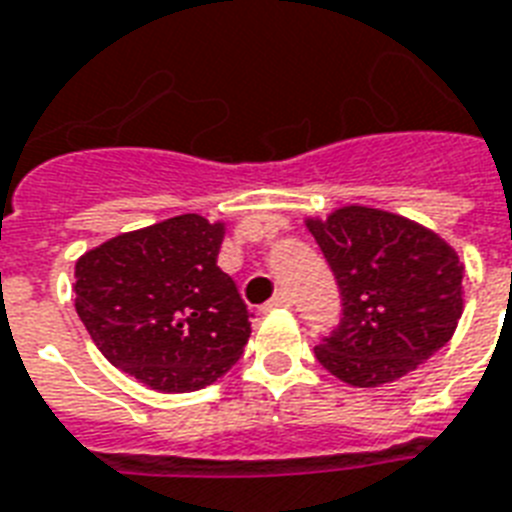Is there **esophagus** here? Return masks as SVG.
<instances>
[{
	"instance_id": "1",
	"label": "esophagus",
	"mask_w": 512,
	"mask_h": 512,
	"mask_svg": "<svg viewBox=\"0 0 512 512\" xmlns=\"http://www.w3.org/2000/svg\"><path fill=\"white\" fill-rule=\"evenodd\" d=\"M276 308H292V297H289L287 292H279V295L271 297V300H268V303L263 305L265 313L276 311Z\"/></svg>"
}]
</instances>
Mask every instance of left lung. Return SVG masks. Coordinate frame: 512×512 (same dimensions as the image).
Here are the masks:
<instances>
[{"label": "left lung", "mask_w": 512, "mask_h": 512, "mask_svg": "<svg viewBox=\"0 0 512 512\" xmlns=\"http://www.w3.org/2000/svg\"><path fill=\"white\" fill-rule=\"evenodd\" d=\"M340 289L342 316L313 348L319 364L356 388L414 372L452 340L462 316V263L428 228L372 207L308 220Z\"/></svg>", "instance_id": "obj_1"}]
</instances>
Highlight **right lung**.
<instances>
[{"label": "right lung", "mask_w": 512, "mask_h": 512, "mask_svg": "<svg viewBox=\"0 0 512 512\" xmlns=\"http://www.w3.org/2000/svg\"><path fill=\"white\" fill-rule=\"evenodd\" d=\"M223 233V223L180 215L76 260L79 319L100 353L146 388H207L244 353L252 313L217 268Z\"/></svg>", "instance_id": "1"}]
</instances>
